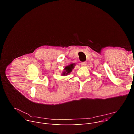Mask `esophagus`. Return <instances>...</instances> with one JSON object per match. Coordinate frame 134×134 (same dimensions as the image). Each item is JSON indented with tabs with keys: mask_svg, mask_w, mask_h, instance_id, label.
Instances as JSON below:
<instances>
[{
	"mask_svg": "<svg viewBox=\"0 0 134 134\" xmlns=\"http://www.w3.org/2000/svg\"><path fill=\"white\" fill-rule=\"evenodd\" d=\"M81 65L82 67H84L86 65V62H82V63H81Z\"/></svg>",
	"mask_w": 134,
	"mask_h": 134,
	"instance_id": "esophagus-1",
	"label": "esophagus"
}]
</instances>
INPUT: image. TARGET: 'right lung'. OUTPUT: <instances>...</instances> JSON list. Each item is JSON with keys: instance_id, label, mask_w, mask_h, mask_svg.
<instances>
[{"instance_id": "add662e5", "label": "right lung", "mask_w": 134, "mask_h": 134, "mask_svg": "<svg viewBox=\"0 0 134 134\" xmlns=\"http://www.w3.org/2000/svg\"><path fill=\"white\" fill-rule=\"evenodd\" d=\"M74 66H75V64H71L68 66H66L64 68V71L63 72L62 75L66 76L69 74H70V72H71V71H72V69L74 68Z\"/></svg>"}]
</instances>
